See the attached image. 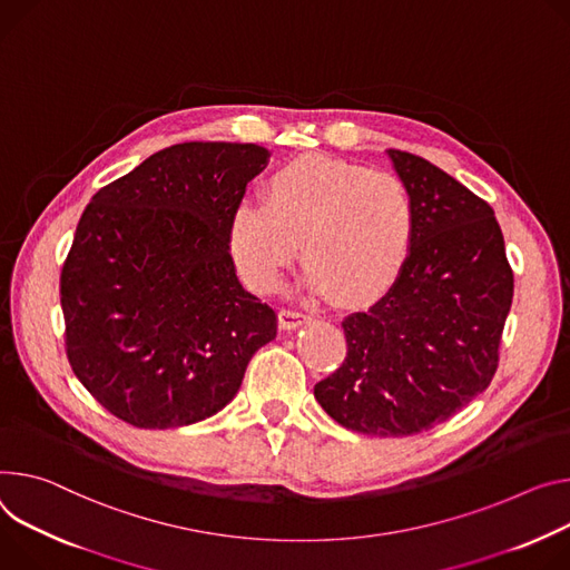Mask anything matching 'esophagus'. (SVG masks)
Masks as SVG:
<instances>
[{"instance_id": "obj_1", "label": "esophagus", "mask_w": 570, "mask_h": 570, "mask_svg": "<svg viewBox=\"0 0 570 570\" xmlns=\"http://www.w3.org/2000/svg\"><path fill=\"white\" fill-rule=\"evenodd\" d=\"M308 318H312V314L299 312V308H282V312H279V327L288 332V330L299 327V325L306 323Z\"/></svg>"}]
</instances>
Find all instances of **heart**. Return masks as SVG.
<instances>
[{"label":"heart","mask_w":570,"mask_h":570,"mask_svg":"<svg viewBox=\"0 0 570 570\" xmlns=\"http://www.w3.org/2000/svg\"><path fill=\"white\" fill-rule=\"evenodd\" d=\"M416 227V202L397 175L308 154L266 179L264 202L234 206L229 247L254 288L275 291L302 238L308 288L368 299L400 277Z\"/></svg>","instance_id":"heart-1"}]
</instances>
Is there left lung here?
I'll list each match as a JSON object with an SVG mask.
<instances>
[{
    "label": "left lung",
    "instance_id": "1",
    "mask_svg": "<svg viewBox=\"0 0 570 570\" xmlns=\"http://www.w3.org/2000/svg\"><path fill=\"white\" fill-rule=\"evenodd\" d=\"M389 159L416 202V238L389 293L341 323L347 356L314 395L352 432L411 436L491 384L513 273L484 199L416 154Z\"/></svg>",
    "mask_w": 570,
    "mask_h": 570
}]
</instances>
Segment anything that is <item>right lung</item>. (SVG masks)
<instances>
[{"label": "right lung", "mask_w": 570, "mask_h": 570, "mask_svg": "<svg viewBox=\"0 0 570 570\" xmlns=\"http://www.w3.org/2000/svg\"><path fill=\"white\" fill-rule=\"evenodd\" d=\"M254 142H179L99 188L61 273L68 358L90 395L140 430L225 409L273 306L236 277L229 220L268 166Z\"/></svg>", "instance_id": "add662e5"}]
</instances>
